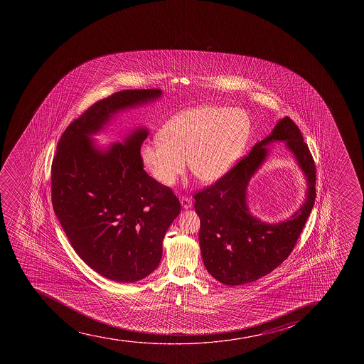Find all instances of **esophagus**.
Returning <instances> with one entry per match:
<instances>
[{
    "label": "esophagus",
    "instance_id": "esophagus-1",
    "mask_svg": "<svg viewBox=\"0 0 364 364\" xmlns=\"http://www.w3.org/2000/svg\"><path fill=\"white\" fill-rule=\"evenodd\" d=\"M180 203H181V206H183L184 209H190V208L192 206L191 198H188V197H186V196L180 197Z\"/></svg>",
    "mask_w": 364,
    "mask_h": 364
}]
</instances>
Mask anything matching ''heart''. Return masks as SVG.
Here are the masks:
<instances>
[{"mask_svg":"<svg viewBox=\"0 0 364 364\" xmlns=\"http://www.w3.org/2000/svg\"><path fill=\"white\" fill-rule=\"evenodd\" d=\"M252 133L241 109L205 105L180 112L162 127L160 137L144 144L141 158L151 176L172 186L188 167L203 183H213L242 154Z\"/></svg>","mask_w":364,"mask_h":364,"instance_id":"1","label":"heart"}]
</instances>
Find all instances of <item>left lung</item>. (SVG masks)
<instances>
[{"instance_id": "8db88e82", "label": "left lung", "mask_w": 364, "mask_h": 364, "mask_svg": "<svg viewBox=\"0 0 364 364\" xmlns=\"http://www.w3.org/2000/svg\"><path fill=\"white\" fill-rule=\"evenodd\" d=\"M270 140H286L309 181L308 199L287 221L266 225L254 219L245 204L248 180L265 158ZM317 169L301 132L291 117L277 123L269 136L232 166L213 184L197 192L196 213L200 218L199 245L205 268L229 286L259 280L280 266L294 249L316 200Z\"/></svg>"}]
</instances>
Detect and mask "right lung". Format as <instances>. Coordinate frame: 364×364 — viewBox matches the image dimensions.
Instances as JSON below:
<instances>
[{"label":"right lung","instance_id":"obj_1","mask_svg":"<svg viewBox=\"0 0 364 364\" xmlns=\"http://www.w3.org/2000/svg\"><path fill=\"white\" fill-rule=\"evenodd\" d=\"M160 95L159 89L122 90L96 102L64 130L52 160L54 213L80 259L109 280L134 282L154 272L181 206L172 188L144 169L147 130L105 153L95 149L89 135L116 112Z\"/></svg>","mask_w":364,"mask_h":364}]
</instances>
